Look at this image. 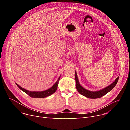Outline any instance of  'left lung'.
<instances>
[{"mask_svg":"<svg viewBox=\"0 0 130 130\" xmlns=\"http://www.w3.org/2000/svg\"><path fill=\"white\" fill-rule=\"evenodd\" d=\"M119 77H118L116 80L114 81L113 83H112L110 85H108V86L105 87L104 88L100 90L99 91H92L88 90L86 89L84 87H83L80 84L78 78L77 76V74L76 71H75V79H76V88L79 93L83 95V96H85L87 98H92V99H95V98H98L102 97V96H104L106 94H107L108 92H109L111 90H112L116 85Z\"/></svg>","mask_w":130,"mask_h":130,"instance_id":"8db88e82","label":"left lung"}]
</instances>
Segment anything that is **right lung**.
<instances>
[{
    "instance_id": "add662e5",
    "label": "right lung",
    "mask_w": 130,
    "mask_h": 130,
    "mask_svg": "<svg viewBox=\"0 0 130 130\" xmlns=\"http://www.w3.org/2000/svg\"><path fill=\"white\" fill-rule=\"evenodd\" d=\"M61 76L59 78L58 80L57 81V82H55L54 85L51 87L50 88H49L47 90H44V91H29L28 90L25 89V88L22 87L20 86L19 85H18L17 83H16V85L18 86V87L20 89H21L22 91L25 92L26 94L28 95L29 96L33 98H45L47 97H48L52 94H53L54 92L56 91L57 88H58V85L59 83V81L60 79Z\"/></svg>"
}]
</instances>
